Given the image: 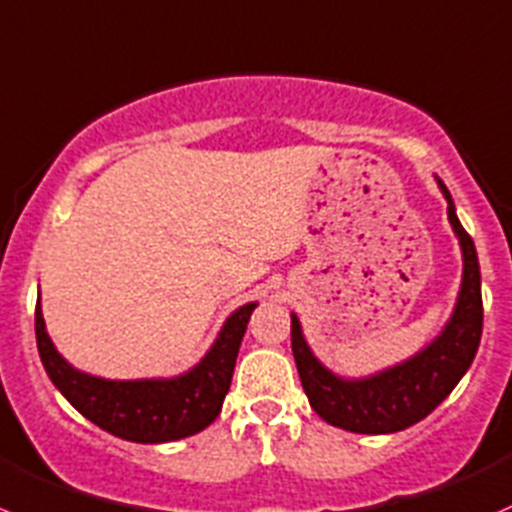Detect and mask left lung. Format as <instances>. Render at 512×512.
<instances>
[{"instance_id":"left-lung-1","label":"left lung","mask_w":512,"mask_h":512,"mask_svg":"<svg viewBox=\"0 0 512 512\" xmlns=\"http://www.w3.org/2000/svg\"><path fill=\"white\" fill-rule=\"evenodd\" d=\"M438 184L448 201V221L463 249V286L453 318L426 351L366 381H343L316 361L301 336V323L291 316V348L301 386L313 411L331 426L351 433H396L413 426L448 398L478 353L483 333L478 254L455 216L448 189L443 181Z\"/></svg>"}]
</instances>
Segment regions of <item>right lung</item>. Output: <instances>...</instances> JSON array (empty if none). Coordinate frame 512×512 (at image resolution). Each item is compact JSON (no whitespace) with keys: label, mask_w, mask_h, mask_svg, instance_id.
I'll list each match as a JSON object with an SVG mask.
<instances>
[{"label":"right lung","mask_w":512,"mask_h":512,"mask_svg":"<svg viewBox=\"0 0 512 512\" xmlns=\"http://www.w3.org/2000/svg\"><path fill=\"white\" fill-rule=\"evenodd\" d=\"M254 308L256 303H246L231 313L204 361L194 371L171 381H104L86 376L57 353L44 328L39 303L34 311V328L39 356L49 378L84 418L116 438L166 443L199 433L216 421L229 393L241 338Z\"/></svg>","instance_id":"add662e5"}]
</instances>
